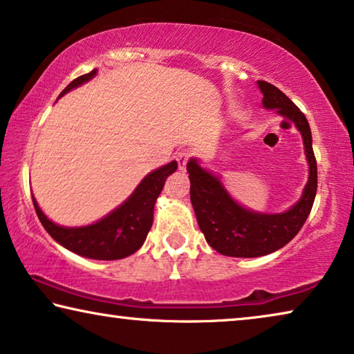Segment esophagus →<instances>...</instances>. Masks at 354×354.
<instances>
[{
  "label": "esophagus",
  "instance_id": "1",
  "mask_svg": "<svg viewBox=\"0 0 354 354\" xmlns=\"http://www.w3.org/2000/svg\"><path fill=\"white\" fill-rule=\"evenodd\" d=\"M189 157H191V152H189V151H181V152H178L176 160H178L179 170H184V168H186V163H187V160H189Z\"/></svg>",
  "mask_w": 354,
  "mask_h": 354
}]
</instances>
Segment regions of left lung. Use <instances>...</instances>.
<instances>
[{
  "label": "left lung",
  "mask_w": 354,
  "mask_h": 354,
  "mask_svg": "<svg viewBox=\"0 0 354 354\" xmlns=\"http://www.w3.org/2000/svg\"><path fill=\"white\" fill-rule=\"evenodd\" d=\"M257 87L263 95V108L275 109L279 115L291 120L302 135L308 181L300 198L289 209L283 213H259L232 198L221 178L200 165L198 159L189 160L191 202L198 227L214 251L230 257H259L288 245L307 221L318 187L312 130L307 118L278 87L266 81H257Z\"/></svg>",
  "instance_id": "8db88e82"
}]
</instances>
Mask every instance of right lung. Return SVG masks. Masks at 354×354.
<instances>
[{
  "label": "right lung",
  "mask_w": 354,
  "mask_h": 354,
  "mask_svg": "<svg viewBox=\"0 0 354 354\" xmlns=\"http://www.w3.org/2000/svg\"><path fill=\"white\" fill-rule=\"evenodd\" d=\"M95 75H97V70L79 76L71 84H68V87L60 93V97L88 82L95 77ZM176 168V160H171L167 165L147 173L135 191L130 194V197L124 200L118 208H114L97 223L81 225V227H65V225L52 223L42 213L33 195H31V198H33L36 214H38L42 227L63 248L75 252V254L88 257V259H124L143 246L147 232L151 230L152 221H154L156 200L162 192L165 179L171 173H175Z\"/></svg>",
  "instance_id": "add662e5"
}]
</instances>
